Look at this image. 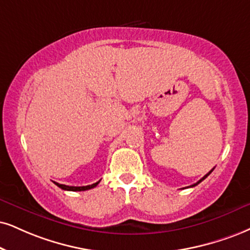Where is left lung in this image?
I'll return each instance as SVG.
<instances>
[{"mask_svg":"<svg viewBox=\"0 0 250 250\" xmlns=\"http://www.w3.org/2000/svg\"><path fill=\"white\" fill-rule=\"evenodd\" d=\"M213 169H214V168H213ZM213 169H212V170H210V171H208V174H206L204 177H203V178H200V180H199L198 182H197V183H195V184H192V186H190V187H191V188H192V187H196V186H197V184H199V183H200V182H202V181H204V180H205V178H206V177H208V175H210L212 171H213Z\"/></svg>","mask_w":250,"mask_h":250,"instance_id":"8db88e82","label":"left lung"}]
</instances>
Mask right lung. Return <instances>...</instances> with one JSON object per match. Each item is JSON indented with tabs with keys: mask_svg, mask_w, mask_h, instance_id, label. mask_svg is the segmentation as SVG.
Listing matches in <instances>:
<instances>
[{
	"mask_svg": "<svg viewBox=\"0 0 250 250\" xmlns=\"http://www.w3.org/2000/svg\"><path fill=\"white\" fill-rule=\"evenodd\" d=\"M55 184H57L58 187L61 188L62 190H67V191H85V190H89V189H92V188H95L97 186L98 183H100V181L96 182V183L91 184V186H85V187H69V186H64V184H59L57 183V182H54Z\"/></svg>",
	"mask_w": 250,
	"mask_h": 250,
	"instance_id": "obj_1",
	"label": "right lung"
}]
</instances>
